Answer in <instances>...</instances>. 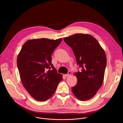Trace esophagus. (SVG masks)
I'll use <instances>...</instances> for the list:
<instances>
[{"label":"esophagus","mask_w":123,"mask_h":123,"mask_svg":"<svg viewBox=\"0 0 123 123\" xmlns=\"http://www.w3.org/2000/svg\"><path fill=\"white\" fill-rule=\"evenodd\" d=\"M71 72H70V71H69V72H68V74H65V76L66 77H67V76H70V75H71Z\"/></svg>","instance_id":"obj_1"}]
</instances>
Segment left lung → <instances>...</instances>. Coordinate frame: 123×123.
<instances>
[{
    "instance_id": "1",
    "label": "left lung",
    "mask_w": 123,
    "mask_h": 123,
    "mask_svg": "<svg viewBox=\"0 0 123 123\" xmlns=\"http://www.w3.org/2000/svg\"><path fill=\"white\" fill-rule=\"evenodd\" d=\"M72 49L80 71L74 74L77 84L71 90L81 101L93 98L104 81L106 64L105 53L98 41L92 35L76 34L63 38Z\"/></svg>"
}]
</instances>
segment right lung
<instances>
[{"label":"right lung","instance_id":"1","mask_svg":"<svg viewBox=\"0 0 123 123\" xmlns=\"http://www.w3.org/2000/svg\"><path fill=\"white\" fill-rule=\"evenodd\" d=\"M62 38L29 40L23 45L17 58L21 81L35 100L44 101L54 94L62 76L52 63V54Z\"/></svg>","mask_w":123,"mask_h":123}]
</instances>
